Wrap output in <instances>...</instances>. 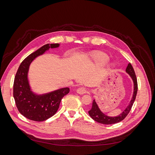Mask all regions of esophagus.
I'll list each match as a JSON object with an SVG mask.
<instances>
[{"label": "esophagus", "mask_w": 155, "mask_h": 155, "mask_svg": "<svg viewBox=\"0 0 155 155\" xmlns=\"http://www.w3.org/2000/svg\"><path fill=\"white\" fill-rule=\"evenodd\" d=\"M87 90L85 88H83V87H80L79 88L78 90H77V92L79 94H84L87 93Z\"/></svg>", "instance_id": "1"}]
</instances>
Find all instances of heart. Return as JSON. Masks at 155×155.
I'll use <instances>...</instances> for the list:
<instances>
[{"label":"heart","instance_id":"heart-1","mask_svg":"<svg viewBox=\"0 0 155 155\" xmlns=\"http://www.w3.org/2000/svg\"><path fill=\"white\" fill-rule=\"evenodd\" d=\"M95 62L99 64H105L108 61H109V58L105 55H98L94 58Z\"/></svg>","mask_w":155,"mask_h":155}]
</instances>
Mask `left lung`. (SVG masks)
I'll list each match as a JSON object with an SVG mask.
<instances>
[{
  "label": "left lung",
  "mask_w": 155,
  "mask_h": 155,
  "mask_svg": "<svg viewBox=\"0 0 155 155\" xmlns=\"http://www.w3.org/2000/svg\"><path fill=\"white\" fill-rule=\"evenodd\" d=\"M126 72L127 73L130 77L132 79L133 81V94L131 100L130 101L129 104L125 108V109L121 112V113L117 116H109L106 115L98 107L97 103L95 100H94L92 101V105L91 109L88 111V114L90 115L91 118L97 122L100 123L102 124L105 125H109V124H114L118 123L120 121H122L125 119V117L127 116L129 112H130L131 107H132L134 100L136 99V96H137V94L138 91V84H137V79L136 77L134 70L131 65L130 63L128 64V66L125 70Z\"/></svg>",
  "instance_id": "left-lung-1"
}]
</instances>
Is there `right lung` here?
Listing matches in <instances>:
<instances>
[{
	"label": "right lung",
	"instance_id": "add662e5",
	"mask_svg": "<svg viewBox=\"0 0 155 155\" xmlns=\"http://www.w3.org/2000/svg\"><path fill=\"white\" fill-rule=\"evenodd\" d=\"M59 46L58 43L43 46L24 59L16 73L13 83V97L20 113L30 120L43 121L54 116L59 109L62 98L70 91V88L66 87L37 94L31 91L28 77L33 61L50 48H58Z\"/></svg>",
	"mask_w": 155,
	"mask_h": 155
}]
</instances>
